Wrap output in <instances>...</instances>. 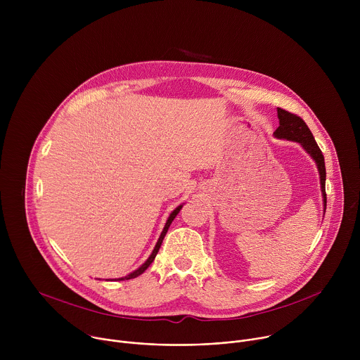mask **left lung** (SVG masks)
<instances>
[{"mask_svg": "<svg viewBox=\"0 0 360 360\" xmlns=\"http://www.w3.org/2000/svg\"><path fill=\"white\" fill-rule=\"evenodd\" d=\"M278 118H279V127L274 132V136L278 139H286V141H293L300 143L302 148L309 153L311 158L315 161L319 171V178H321V191L323 198V212H325L326 211V191H325L326 169H325V158L322 155V150L319 149L311 129L307 128V125L300 117L290 114L282 108H278Z\"/></svg>", "mask_w": 360, "mask_h": 360, "instance_id": "left-lung-1", "label": "left lung"}]
</instances>
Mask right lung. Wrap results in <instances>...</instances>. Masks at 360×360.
I'll list each match as a JSON object with an SVG mask.
<instances>
[{"mask_svg":"<svg viewBox=\"0 0 360 360\" xmlns=\"http://www.w3.org/2000/svg\"><path fill=\"white\" fill-rule=\"evenodd\" d=\"M182 207H184V203L179 205V207H176V208L169 214V217H168V219H167V224H165V226H164V229H162V232H161V235H160V238H158V242H157L155 248H153L152 253L149 255V258H148L138 269H135V271L131 272L129 275H127V276H124V278H118V279H115V281H128V279L136 278V276H139L141 274H143V272L148 269V266L153 262V259H155V256H157V253H158V250H160V248H161V245H162V240H164V238H165V235H167V232H168V229H169L172 221H174L175 217L179 214V211H181Z\"/></svg>","mask_w":360,"mask_h":360,"instance_id":"add662e5","label":"right lung"}]
</instances>
